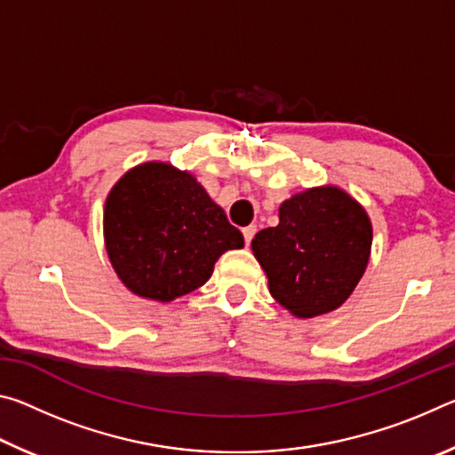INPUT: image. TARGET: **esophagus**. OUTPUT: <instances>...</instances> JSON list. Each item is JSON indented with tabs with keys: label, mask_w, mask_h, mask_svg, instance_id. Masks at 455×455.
I'll return each mask as SVG.
<instances>
[{
	"label": "esophagus",
	"mask_w": 455,
	"mask_h": 455,
	"mask_svg": "<svg viewBox=\"0 0 455 455\" xmlns=\"http://www.w3.org/2000/svg\"><path fill=\"white\" fill-rule=\"evenodd\" d=\"M255 233H257V227H255V225H249V227L243 228V236H244V244H246V246L251 244V241H252V236H255Z\"/></svg>",
	"instance_id": "esophagus-1"
}]
</instances>
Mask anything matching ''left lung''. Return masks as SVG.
Segmentation results:
<instances>
[{"label": "left lung", "instance_id": "1", "mask_svg": "<svg viewBox=\"0 0 455 455\" xmlns=\"http://www.w3.org/2000/svg\"><path fill=\"white\" fill-rule=\"evenodd\" d=\"M373 228L349 192L325 184L279 206V225L252 238L268 291L292 317L313 319L341 307L363 276Z\"/></svg>", "mask_w": 455, "mask_h": 455}]
</instances>
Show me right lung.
<instances>
[{"label":"right lung","instance_id":"right-lung-1","mask_svg":"<svg viewBox=\"0 0 455 455\" xmlns=\"http://www.w3.org/2000/svg\"><path fill=\"white\" fill-rule=\"evenodd\" d=\"M104 244L128 291L171 303L203 287L222 252L243 249L244 238L195 174L152 160L108 192Z\"/></svg>","mask_w":455,"mask_h":455}]
</instances>
